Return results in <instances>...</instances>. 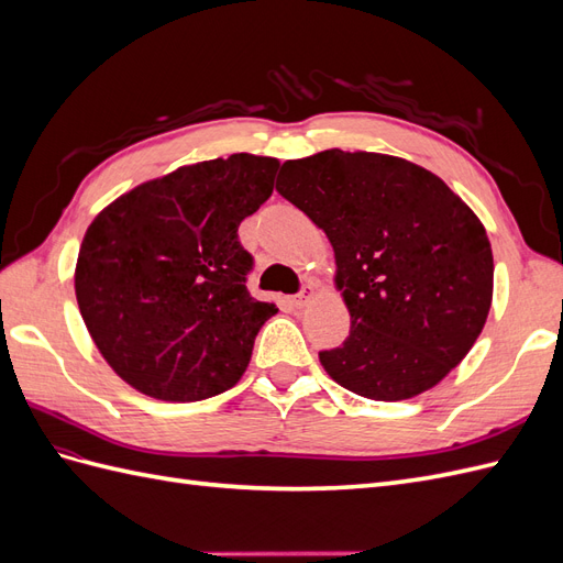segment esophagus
I'll use <instances>...</instances> for the list:
<instances>
[{
	"mask_svg": "<svg viewBox=\"0 0 563 563\" xmlns=\"http://www.w3.org/2000/svg\"><path fill=\"white\" fill-rule=\"evenodd\" d=\"M312 298H314V288H312V286H302V291L296 294V296L291 298V302H294V308L302 310L305 305H308Z\"/></svg>",
	"mask_w": 563,
	"mask_h": 563,
	"instance_id": "34e87169",
	"label": "esophagus"
}]
</instances>
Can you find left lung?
<instances>
[{"mask_svg": "<svg viewBox=\"0 0 563 563\" xmlns=\"http://www.w3.org/2000/svg\"><path fill=\"white\" fill-rule=\"evenodd\" d=\"M277 192L327 232L350 335L319 352L329 376L373 401L428 391L465 360L493 300L482 220L428 168L378 152L284 162Z\"/></svg>", "mask_w": 563, "mask_h": 563, "instance_id": "obj_1", "label": "left lung"}]
</instances>
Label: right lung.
I'll return each mask as SVG.
<instances>
[{
    "instance_id": "right-lung-1",
    "label": "right lung",
    "mask_w": 563,
    "mask_h": 563,
    "mask_svg": "<svg viewBox=\"0 0 563 563\" xmlns=\"http://www.w3.org/2000/svg\"><path fill=\"white\" fill-rule=\"evenodd\" d=\"M277 168L249 152L180 166L93 218L77 255V305L133 389L199 401L244 376L277 305L251 298L253 258L236 230L269 199Z\"/></svg>"
}]
</instances>
